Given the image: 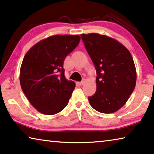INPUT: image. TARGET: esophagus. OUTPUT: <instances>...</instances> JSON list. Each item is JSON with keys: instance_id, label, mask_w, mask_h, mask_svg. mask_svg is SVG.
<instances>
[{"instance_id": "1", "label": "esophagus", "mask_w": 154, "mask_h": 154, "mask_svg": "<svg viewBox=\"0 0 154 154\" xmlns=\"http://www.w3.org/2000/svg\"><path fill=\"white\" fill-rule=\"evenodd\" d=\"M84 83H85V79H83L82 82H79V84L80 85V86H82V85L84 84Z\"/></svg>"}]
</instances>
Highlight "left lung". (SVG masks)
I'll list each match as a JSON object with an SVG mask.
<instances>
[{
    "label": "left lung",
    "instance_id": "left-lung-1",
    "mask_svg": "<svg viewBox=\"0 0 154 154\" xmlns=\"http://www.w3.org/2000/svg\"><path fill=\"white\" fill-rule=\"evenodd\" d=\"M95 65V93L88 97L91 106L112 113L126 104L136 84V70L130 52L119 41L97 33L81 34Z\"/></svg>",
    "mask_w": 154,
    "mask_h": 154
}]
</instances>
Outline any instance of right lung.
Wrapping results in <instances>:
<instances>
[{
  "mask_svg": "<svg viewBox=\"0 0 154 154\" xmlns=\"http://www.w3.org/2000/svg\"><path fill=\"white\" fill-rule=\"evenodd\" d=\"M79 35H54L40 41L25 55L20 84L31 104L41 113L54 115L67 106L75 88L64 75L65 58L79 44Z\"/></svg>",
  "mask_w": 154,
  "mask_h": 154,
  "instance_id": "1",
  "label": "right lung"
}]
</instances>
